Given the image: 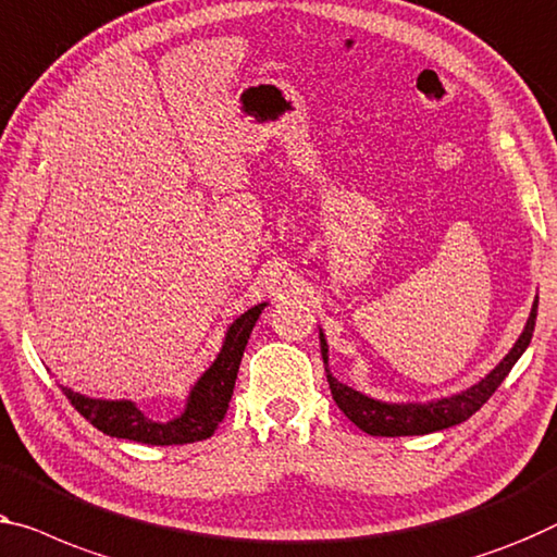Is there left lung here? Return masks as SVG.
Segmentation results:
<instances>
[{"mask_svg": "<svg viewBox=\"0 0 557 557\" xmlns=\"http://www.w3.org/2000/svg\"><path fill=\"white\" fill-rule=\"evenodd\" d=\"M535 318H537V300L533 302V310H530L525 330L520 332L518 343L512 345V350L505 355L500 364H495L491 375H485L478 385L462 389L458 395L440 397V400H433V403H383V400H375V397L358 393V389L337 383L327 368L332 400H335L337 408L347 414V420H352L355 425L364 430L368 435H380V437L428 435V433H435V430L460 425V422L468 420L470 414H475L487 400H491V395L500 387L503 380L508 377L512 364H516L520 360V355L528 350L530 339H533ZM320 350H322V360L327 364V339L322 335V330H320Z\"/></svg>", "mask_w": 557, "mask_h": 557, "instance_id": "obj_1", "label": "left lung"}]
</instances>
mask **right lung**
Segmentation results:
<instances>
[{
	"label": "right lung",
	"instance_id": "right-lung-1",
	"mask_svg": "<svg viewBox=\"0 0 557 557\" xmlns=\"http://www.w3.org/2000/svg\"><path fill=\"white\" fill-rule=\"evenodd\" d=\"M264 307L268 302L250 307L227 327L220 355L189 389L185 410L174 420L157 422L147 418L132 400H97V397L74 393L70 387H62V393L74 405V410L104 435L135 440L145 445H187L207 440L218 430L230 408L247 339H250V332Z\"/></svg>",
	"mask_w": 557,
	"mask_h": 557
}]
</instances>
